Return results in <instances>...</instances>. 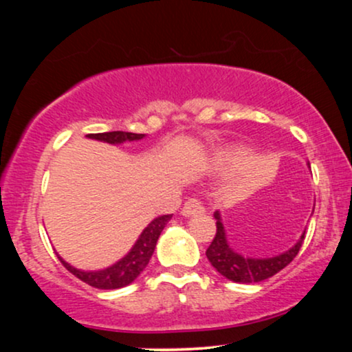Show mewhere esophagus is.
I'll list each match as a JSON object with an SVG mask.
<instances>
[{"instance_id":"obj_1","label":"esophagus","mask_w":352,"mask_h":352,"mask_svg":"<svg viewBox=\"0 0 352 352\" xmlns=\"http://www.w3.org/2000/svg\"><path fill=\"white\" fill-rule=\"evenodd\" d=\"M204 212V205L200 204L199 199H188L184 204V208H182V215L190 217L195 215V213H201Z\"/></svg>"}]
</instances>
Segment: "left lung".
<instances>
[{"instance_id": "1", "label": "left lung", "mask_w": 352, "mask_h": 352, "mask_svg": "<svg viewBox=\"0 0 352 352\" xmlns=\"http://www.w3.org/2000/svg\"><path fill=\"white\" fill-rule=\"evenodd\" d=\"M215 218L217 233L212 243L207 248V258L218 273L223 274L225 278L235 283H260L266 280V278H272L273 274L281 272L283 268H286V266L292 263L294 256L300 253L302 240H305V235H301L298 243L286 253L280 254V256L263 258V260H258V258H243L228 246L223 223L220 220V213L217 212Z\"/></svg>"}]
</instances>
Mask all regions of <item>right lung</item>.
I'll return each mask as SVG.
<instances>
[{
  "label": "right lung",
  "instance_id": "add662e5",
  "mask_svg": "<svg viewBox=\"0 0 352 352\" xmlns=\"http://www.w3.org/2000/svg\"><path fill=\"white\" fill-rule=\"evenodd\" d=\"M89 139L102 140L107 144H122V142H131V140H139L144 139V134H132V132H122V131H114V132H102V134H87ZM172 215H162L152 221L147 228L144 230L142 235L139 236L134 248L131 250L120 261H117L116 265H112L111 268L100 270V272H80V270L72 268L71 265H67L63 258H59L60 263L64 265V268L67 272H71L76 278H79L80 281L87 283V285L94 286L99 289H117L122 288V286L131 285L132 281L139 276L140 272L148 265V260L152 258L153 250H155L157 240H159L160 233L167 221L170 220Z\"/></svg>",
  "mask_w": 352,
  "mask_h": 352
}]
</instances>
